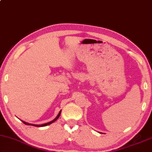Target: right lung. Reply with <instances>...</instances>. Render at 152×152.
I'll return each instance as SVG.
<instances>
[{"instance_id": "add662e5", "label": "right lung", "mask_w": 152, "mask_h": 152, "mask_svg": "<svg viewBox=\"0 0 152 152\" xmlns=\"http://www.w3.org/2000/svg\"><path fill=\"white\" fill-rule=\"evenodd\" d=\"M61 111H62V110H60V112H59V113L58 114V115L56 117V118L54 119V120H53L52 121H51V122H48V123H45V124H40V125H38V124H30V123H27V122H24V121H23V120H22V122L24 123V124H25L26 125H28V126H37V127H41V126H48V125H50V124H51L52 123H53L55 122V121H56L58 119V118H59L60 117V113H61Z\"/></svg>"}]
</instances>
